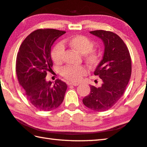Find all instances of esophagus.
I'll use <instances>...</instances> for the list:
<instances>
[{
    "instance_id": "1",
    "label": "esophagus",
    "mask_w": 147,
    "mask_h": 147,
    "mask_svg": "<svg viewBox=\"0 0 147 147\" xmlns=\"http://www.w3.org/2000/svg\"><path fill=\"white\" fill-rule=\"evenodd\" d=\"M68 85L69 86H77L79 85L78 83H71V82H69L68 83Z\"/></svg>"
}]
</instances>
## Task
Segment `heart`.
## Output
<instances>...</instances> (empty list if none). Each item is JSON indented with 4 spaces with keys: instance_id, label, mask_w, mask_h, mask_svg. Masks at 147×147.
Wrapping results in <instances>:
<instances>
[{
    "instance_id": "heart-1",
    "label": "heart",
    "mask_w": 147,
    "mask_h": 147,
    "mask_svg": "<svg viewBox=\"0 0 147 147\" xmlns=\"http://www.w3.org/2000/svg\"><path fill=\"white\" fill-rule=\"evenodd\" d=\"M67 45L77 53L82 55L84 60L88 65L95 66L99 61V53L95 49H93V43L90 39L81 35H77L69 39H65L61 44H58L52 51L51 56L53 60L56 64H59L63 60L64 53L63 46ZM87 70L85 67L66 66L62 68L61 73L63 78L69 81L78 82L85 75Z\"/></svg>"
}]
</instances>
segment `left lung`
Listing matches in <instances>:
<instances>
[{
  "instance_id": "1",
  "label": "left lung",
  "mask_w": 147,
  "mask_h": 147,
  "mask_svg": "<svg viewBox=\"0 0 147 147\" xmlns=\"http://www.w3.org/2000/svg\"><path fill=\"white\" fill-rule=\"evenodd\" d=\"M89 33L104 43L102 59L94 71L102 83L98 88L90 86V93L82 102L91 110L104 111L115 105L124 94L131 76V58L127 47L118 35L105 30Z\"/></svg>"
}]
</instances>
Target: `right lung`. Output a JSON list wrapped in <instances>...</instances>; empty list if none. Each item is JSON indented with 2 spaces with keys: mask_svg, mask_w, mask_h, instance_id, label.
<instances>
[{
  "mask_svg": "<svg viewBox=\"0 0 147 147\" xmlns=\"http://www.w3.org/2000/svg\"><path fill=\"white\" fill-rule=\"evenodd\" d=\"M65 32L39 29L28 35L20 47L16 59V73L27 99L37 109L52 111L60 106L67 88L60 80L55 83L46 80L51 70V47Z\"/></svg>",
  "mask_w": 147,
  "mask_h": 147,
  "instance_id": "obj_1",
  "label": "right lung"
}]
</instances>
